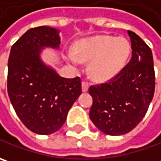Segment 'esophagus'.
Here are the masks:
<instances>
[{
	"mask_svg": "<svg viewBox=\"0 0 161 161\" xmlns=\"http://www.w3.org/2000/svg\"><path fill=\"white\" fill-rule=\"evenodd\" d=\"M88 88H89V84L86 81H83L82 82V91L83 92H87Z\"/></svg>",
	"mask_w": 161,
	"mask_h": 161,
	"instance_id": "esophagus-1",
	"label": "esophagus"
}]
</instances>
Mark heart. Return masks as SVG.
Returning a JSON list of instances; mask_svg holds the SVG:
<instances>
[{"label": "heart", "instance_id": "1", "mask_svg": "<svg viewBox=\"0 0 161 161\" xmlns=\"http://www.w3.org/2000/svg\"><path fill=\"white\" fill-rule=\"evenodd\" d=\"M130 45L122 37L96 36L78 42L75 53L69 52L68 59L75 66L80 59L91 61L90 75L98 81L108 80L119 73L129 58Z\"/></svg>", "mask_w": 161, "mask_h": 161}]
</instances>
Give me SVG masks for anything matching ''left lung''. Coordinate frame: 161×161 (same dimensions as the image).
<instances>
[{"mask_svg":"<svg viewBox=\"0 0 161 161\" xmlns=\"http://www.w3.org/2000/svg\"><path fill=\"white\" fill-rule=\"evenodd\" d=\"M131 58L108 82L91 86L93 104L89 116L105 134L123 135L142 120L155 91V72L150 47L136 33L128 31Z\"/></svg>","mask_w":161,"mask_h":161,"instance_id":"1","label":"left lung"}]
</instances>
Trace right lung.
<instances>
[{"instance_id":"obj_1","label":"right lung","mask_w":161,"mask_h":161,"mask_svg":"<svg viewBox=\"0 0 161 161\" xmlns=\"http://www.w3.org/2000/svg\"><path fill=\"white\" fill-rule=\"evenodd\" d=\"M59 45L58 30L32 28L12 45L8 60L7 88L11 104L25 126L37 134L58 130L82 94L80 77H62L40 58L42 48H58Z\"/></svg>"}]
</instances>
